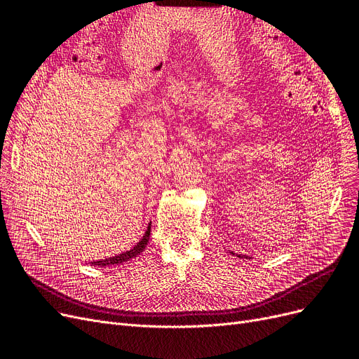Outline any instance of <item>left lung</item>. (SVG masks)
Returning a JSON list of instances; mask_svg holds the SVG:
<instances>
[{"mask_svg":"<svg viewBox=\"0 0 359 359\" xmlns=\"http://www.w3.org/2000/svg\"><path fill=\"white\" fill-rule=\"evenodd\" d=\"M238 257H243V256H241V255H238Z\"/></svg>","mask_w":359,"mask_h":359,"instance_id":"1","label":"left lung"}]
</instances>
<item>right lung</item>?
<instances>
[{"label": "right lung", "instance_id": "obj_1", "mask_svg": "<svg viewBox=\"0 0 359 359\" xmlns=\"http://www.w3.org/2000/svg\"><path fill=\"white\" fill-rule=\"evenodd\" d=\"M149 235H151V224L148 226V229H147L142 240H140L137 243V245H135L132 250H128V252L121 253V255H118V256H114V257L97 260V262H93V265H95V266H112V265H119V264L126 262V260H130V259L136 257L137 255H140V253L144 252V248L147 247V244L149 241Z\"/></svg>", "mask_w": 359, "mask_h": 359}]
</instances>
